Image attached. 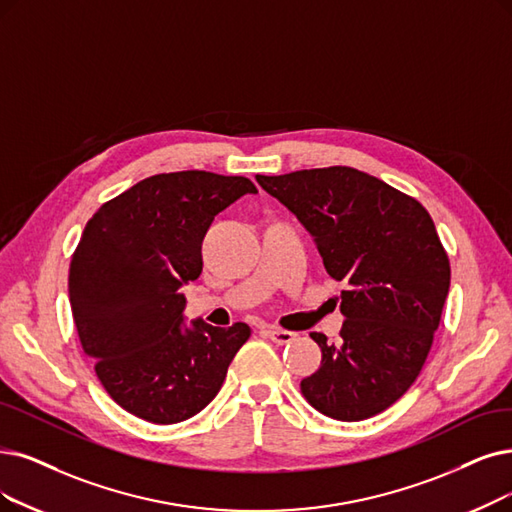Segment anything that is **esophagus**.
Returning <instances> with one entry per match:
<instances>
[{"instance_id":"1","label":"esophagus","mask_w":512,"mask_h":512,"mask_svg":"<svg viewBox=\"0 0 512 512\" xmlns=\"http://www.w3.org/2000/svg\"><path fill=\"white\" fill-rule=\"evenodd\" d=\"M264 334H267L275 344H290V342L296 340L294 332L281 330V327H267V330H264Z\"/></svg>"}]
</instances>
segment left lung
<instances>
[{
    "mask_svg": "<svg viewBox=\"0 0 512 512\" xmlns=\"http://www.w3.org/2000/svg\"><path fill=\"white\" fill-rule=\"evenodd\" d=\"M313 235L323 267L346 281L340 346L313 332L321 367L300 382L317 412L342 422L391 407L418 378L449 292V260L420 203L355 168L256 176Z\"/></svg>",
    "mask_w": 512,
    "mask_h": 512,
    "instance_id": "8db88e82",
    "label": "left lung"
}]
</instances>
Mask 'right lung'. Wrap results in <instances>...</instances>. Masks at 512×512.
<instances>
[{
    "label": "right lung",
    "instance_id": "add662e5",
    "mask_svg": "<svg viewBox=\"0 0 512 512\" xmlns=\"http://www.w3.org/2000/svg\"><path fill=\"white\" fill-rule=\"evenodd\" d=\"M258 193L252 180L203 170L157 174L102 203L81 233L69 300L84 353L126 412L176 424L220 391L250 327L185 323L201 243L218 212Z\"/></svg>",
    "mask_w": 512,
    "mask_h": 512
}]
</instances>
